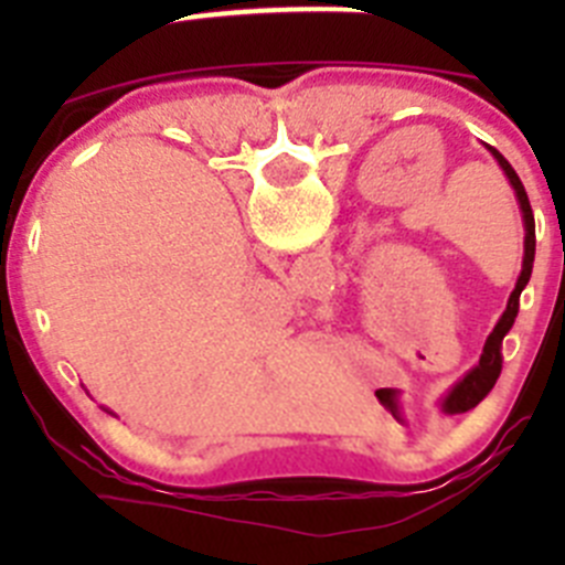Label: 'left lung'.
Instances as JSON below:
<instances>
[{
  "mask_svg": "<svg viewBox=\"0 0 565 565\" xmlns=\"http://www.w3.org/2000/svg\"><path fill=\"white\" fill-rule=\"evenodd\" d=\"M489 152L495 154V161L501 163V169L507 172L509 183H512V189H515V194H518V203H521L523 226H526V243H523V271H521V277H518L515 291L509 294L507 311H503V317L498 319V326L492 328V333L487 337V344H483V353H481V362H478V367L476 371H469L467 376H463V382L456 384V391L450 393V398L444 402V411L447 413L472 411V407H476V404L481 402V398L487 396L492 387H495L498 376H501V342H503V337L509 333V328H512V322H515L518 299H521V291L526 288L529 277H532V263H535V214H532V206H529L526 189H523L521 178H518V172L512 169V163H509L507 158L498 152V149L489 147Z\"/></svg>",
  "mask_w": 565,
  "mask_h": 565,
  "instance_id": "1",
  "label": "left lung"
}]
</instances>
